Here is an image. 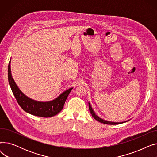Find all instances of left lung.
I'll return each instance as SVG.
<instances>
[{
    "instance_id": "1",
    "label": "left lung",
    "mask_w": 157,
    "mask_h": 157,
    "mask_svg": "<svg viewBox=\"0 0 157 157\" xmlns=\"http://www.w3.org/2000/svg\"><path fill=\"white\" fill-rule=\"evenodd\" d=\"M88 105H89V110H90V113H91L93 118L94 119H95L96 120H97L98 121H99V122L102 123H104V124H108V125H118V124H120V123H124L125 122V121L124 122H111V121L104 120L99 118L98 116H97V115L95 113V112L94 111L91 105H90V104L89 102H88Z\"/></svg>"
}]
</instances>
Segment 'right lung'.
I'll use <instances>...</instances> for the list:
<instances>
[{"label": "right lung", "mask_w": 157, "mask_h": 157, "mask_svg": "<svg viewBox=\"0 0 157 157\" xmlns=\"http://www.w3.org/2000/svg\"><path fill=\"white\" fill-rule=\"evenodd\" d=\"M10 63L11 61L8 65V81L16 101L25 111L34 116L48 118L55 116L62 111L72 88L66 90L52 101L38 102L32 100L23 94L15 83L11 75Z\"/></svg>", "instance_id": "obj_1"}]
</instances>
